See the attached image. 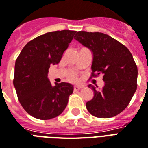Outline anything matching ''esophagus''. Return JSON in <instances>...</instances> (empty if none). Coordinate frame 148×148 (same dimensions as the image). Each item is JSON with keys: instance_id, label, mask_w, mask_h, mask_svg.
Listing matches in <instances>:
<instances>
[{"instance_id": "esophagus-1", "label": "esophagus", "mask_w": 148, "mask_h": 148, "mask_svg": "<svg viewBox=\"0 0 148 148\" xmlns=\"http://www.w3.org/2000/svg\"><path fill=\"white\" fill-rule=\"evenodd\" d=\"M81 88H82V86H80V85H75L74 87V91H78Z\"/></svg>"}]
</instances>
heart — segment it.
Segmentation results:
<instances>
[{
    "instance_id": "1",
    "label": "heart",
    "mask_w": 148,
    "mask_h": 148,
    "mask_svg": "<svg viewBox=\"0 0 148 148\" xmlns=\"http://www.w3.org/2000/svg\"><path fill=\"white\" fill-rule=\"evenodd\" d=\"M69 78L71 80V81H76L77 80V74L76 73H72L71 75H70Z\"/></svg>"
}]
</instances>
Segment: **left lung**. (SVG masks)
<instances>
[{
	"label": "left lung",
	"mask_w": 148,
	"mask_h": 148,
	"mask_svg": "<svg viewBox=\"0 0 148 148\" xmlns=\"http://www.w3.org/2000/svg\"><path fill=\"white\" fill-rule=\"evenodd\" d=\"M74 39L93 53L92 77L103 74L105 85L94 91L86 103L88 111L98 118H110L126 109L137 87V66L130 50L123 44L101 32L79 31Z\"/></svg>",
	"instance_id": "1"
}]
</instances>
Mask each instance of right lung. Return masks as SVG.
I'll use <instances>...</instances> for the list:
<instances>
[{
	"mask_svg": "<svg viewBox=\"0 0 148 148\" xmlns=\"http://www.w3.org/2000/svg\"><path fill=\"white\" fill-rule=\"evenodd\" d=\"M76 31L47 32L29 42L15 61L13 84L23 109L39 119H50L66 108L74 87L69 83L52 86L47 77L51 64H58Z\"/></svg>",
	"mask_w": 148,
	"mask_h": 148,
	"instance_id": "1",
	"label": "right lung"
}]
</instances>
